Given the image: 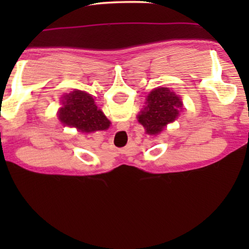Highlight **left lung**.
Masks as SVG:
<instances>
[{"label":"left lung","instance_id":"8db88e82","mask_svg":"<svg viewBox=\"0 0 249 249\" xmlns=\"http://www.w3.org/2000/svg\"><path fill=\"white\" fill-rule=\"evenodd\" d=\"M144 110L137 115L138 122L146 134L159 135L166 125L179 117L182 102L175 91L168 87H158L146 97Z\"/></svg>","mask_w":249,"mask_h":249}]
</instances>
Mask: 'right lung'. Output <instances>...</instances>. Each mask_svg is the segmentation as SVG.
I'll list each match as a JSON object with an SVG mask.
<instances>
[{
    "label": "right lung",
    "mask_w": 249,
    "mask_h": 249,
    "mask_svg": "<svg viewBox=\"0 0 249 249\" xmlns=\"http://www.w3.org/2000/svg\"><path fill=\"white\" fill-rule=\"evenodd\" d=\"M62 107L57 111L59 120L64 125L77 128L81 132L107 130L111 122L95 104L90 94L74 89L64 95Z\"/></svg>",
    "instance_id": "add662e5"
}]
</instances>
